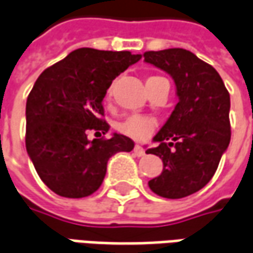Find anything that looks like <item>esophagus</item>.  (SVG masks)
Here are the masks:
<instances>
[{"instance_id": "1", "label": "esophagus", "mask_w": 253, "mask_h": 253, "mask_svg": "<svg viewBox=\"0 0 253 253\" xmlns=\"http://www.w3.org/2000/svg\"><path fill=\"white\" fill-rule=\"evenodd\" d=\"M134 154L137 156H142L145 154V151H144V148L140 147V145H135V147H134Z\"/></svg>"}]
</instances>
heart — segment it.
Instances as JSON below:
<instances>
[{
  "label": "heart",
  "instance_id": "heart-1",
  "mask_svg": "<svg viewBox=\"0 0 253 253\" xmlns=\"http://www.w3.org/2000/svg\"><path fill=\"white\" fill-rule=\"evenodd\" d=\"M149 79H156V77H149ZM111 94H112V91L108 90V97H111ZM154 127H155V120L154 119L134 115V116H130V118H127L126 120H123L120 123L119 130L123 134L131 137V138L141 140V138L147 137L152 131Z\"/></svg>",
  "mask_w": 253,
  "mask_h": 253
}]
</instances>
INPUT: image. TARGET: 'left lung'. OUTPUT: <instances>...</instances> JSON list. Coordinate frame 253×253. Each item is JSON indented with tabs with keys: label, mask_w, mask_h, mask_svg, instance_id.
<instances>
[{
	"label": "left lung",
	"mask_w": 253,
	"mask_h": 253,
	"mask_svg": "<svg viewBox=\"0 0 253 253\" xmlns=\"http://www.w3.org/2000/svg\"><path fill=\"white\" fill-rule=\"evenodd\" d=\"M144 61L171 76L178 98L154 137L159 145L147 149L163 162L162 173L148 185L163 198H184L211 181L228 148L230 94L216 69L191 51H148Z\"/></svg>",
	"instance_id": "8db88e82"
}]
</instances>
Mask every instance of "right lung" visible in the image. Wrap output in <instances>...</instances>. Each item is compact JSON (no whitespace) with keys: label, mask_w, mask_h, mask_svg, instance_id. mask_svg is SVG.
<instances>
[{"label":"right lung","mask_w":253,"mask_h":253,"mask_svg":"<svg viewBox=\"0 0 253 253\" xmlns=\"http://www.w3.org/2000/svg\"><path fill=\"white\" fill-rule=\"evenodd\" d=\"M141 55L128 51L79 48L41 73L26 102V149L36 171L51 191L84 198L97 191L116 152H130L133 140L105 134L102 119L106 90Z\"/></svg>","instance_id":"1"}]
</instances>
